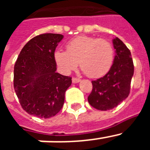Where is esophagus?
<instances>
[{"label":"esophagus","mask_w":150,"mask_h":150,"mask_svg":"<svg viewBox=\"0 0 150 150\" xmlns=\"http://www.w3.org/2000/svg\"><path fill=\"white\" fill-rule=\"evenodd\" d=\"M80 81H81V79H78V78H76V77L72 78L73 83H79Z\"/></svg>","instance_id":"34e87169"}]
</instances>
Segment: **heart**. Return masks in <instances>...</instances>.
Segmentation results:
<instances>
[{"label":"heart","mask_w":150,"mask_h":150,"mask_svg":"<svg viewBox=\"0 0 150 150\" xmlns=\"http://www.w3.org/2000/svg\"><path fill=\"white\" fill-rule=\"evenodd\" d=\"M67 51L57 50L54 53L55 63L64 73L79 66L90 78L105 75L114 61V50L109 41L104 39L80 36L69 41Z\"/></svg>","instance_id":"obj_1"}]
</instances>
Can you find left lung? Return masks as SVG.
I'll return each instance as SVG.
<instances>
[{"instance_id": "obj_1", "label": "left lung", "mask_w": 150, "mask_h": 150, "mask_svg": "<svg viewBox=\"0 0 150 150\" xmlns=\"http://www.w3.org/2000/svg\"><path fill=\"white\" fill-rule=\"evenodd\" d=\"M114 61L105 76L91 82L93 88L88 97L91 107L99 110H109L128 98L134 75L131 52L118 38L112 40Z\"/></svg>"}]
</instances>
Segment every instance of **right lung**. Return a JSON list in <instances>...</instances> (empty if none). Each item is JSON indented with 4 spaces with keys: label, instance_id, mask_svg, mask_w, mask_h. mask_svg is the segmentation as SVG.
Segmentation results:
<instances>
[{
    "label": "right lung",
    "instance_id": "add662e5",
    "mask_svg": "<svg viewBox=\"0 0 150 150\" xmlns=\"http://www.w3.org/2000/svg\"><path fill=\"white\" fill-rule=\"evenodd\" d=\"M64 36L43 34L28 42L14 66V89L22 107L30 115L52 117L62 110L71 77L56 72L55 49Z\"/></svg>",
    "mask_w": 150,
    "mask_h": 150
}]
</instances>
